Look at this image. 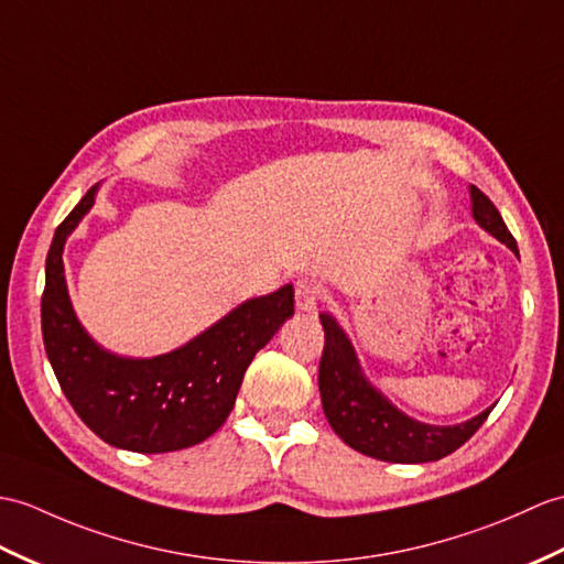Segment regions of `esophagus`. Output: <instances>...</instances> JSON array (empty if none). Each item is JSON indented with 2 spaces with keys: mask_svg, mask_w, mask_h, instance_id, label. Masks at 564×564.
Instances as JSON below:
<instances>
[{
  "mask_svg": "<svg viewBox=\"0 0 564 564\" xmlns=\"http://www.w3.org/2000/svg\"><path fill=\"white\" fill-rule=\"evenodd\" d=\"M322 295H324V288L319 281L303 279L297 281V288H295V305L300 312H314L319 305Z\"/></svg>",
  "mask_w": 564,
  "mask_h": 564,
  "instance_id": "1",
  "label": "esophagus"
}]
</instances>
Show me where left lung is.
Returning a JSON list of instances; mask_svg holds the SVG:
<instances>
[{
  "mask_svg": "<svg viewBox=\"0 0 564 564\" xmlns=\"http://www.w3.org/2000/svg\"><path fill=\"white\" fill-rule=\"evenodd\" d=\"M470 214L495 240L519 254L517 240L507 230L495 204L470 185ZM324 352L319 362V394L326 421L348 447L389 464H425L456 452L486 423L490 409L459 425H427L405 415L365 377L350 338L329 312L319 314Z\"/></svg>",
  "mask_w": 564,
  "mask_h": 564,
  "instance_id": "1",
  "label": "left lung"
}]
</instances>
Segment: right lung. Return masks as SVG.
<instances>
[{"instance_id": "right-lung-1", "label": "right lung", "mask_w": 564, "mask_h": 564, "mask_svg": "<svg viewBox=\"0 0 564 564\" xmlns=\"http://www.w3.org/2000/svg\"><path fill=\"white\" fill-rule=\"evenodd\" d=\"M96 192L98 185L86 192L50 245L41 303L47 360L64 397L102 442L139 454L194 447L226 423L257 350L293 317V285L245 300L163 356L127 358L105 350L76 319L62 261L64 242L90 212Z\"/></svg>"}]
</instances>
